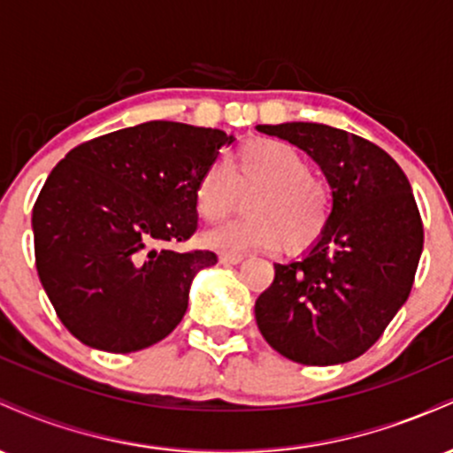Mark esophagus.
I'll return each instance as SVG.
<instances>
[{
	"mask_svg": "<svg viewBox=\"0 0 453 453\" xmlns=\"http://www.w3.org/2000/svg\"><path fill=\"white\" fill-rule=\"evenodd\" d=\"M219 262L226 264V266H227V264H241L242 256H221Z\"/></svg>",
	"mask_w": 453,
	"mask_h": 453,
	"instance_id": "obj_1",
	"label": "esophagus"
}]
</instances>
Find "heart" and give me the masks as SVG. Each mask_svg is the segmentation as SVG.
Here are the masks:
<instances>
[{
  "label": "heart",
  "mask_w": 453,
  "mask_h": 453,
  "mask_svg": "<svg viewBox=\"0 0 453 453\" xmlns=\"http://www.w3.org/2000/svg\"><path fill=\"white\" fill-rule=\"evenodd\" d=\"M251 191L242 219L223 223L202 234V244L223 256L251 251H304L326 232L332 194L324 180L311 174V164L289 142L256 138L236 149L226 164H211L194 189L196 212L202 221L227 217L238 196Z\"/></svg>",
  "instance_id": "1"
}]
</instances>
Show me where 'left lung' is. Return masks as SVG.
<instances>
[{"label": "left lung", "instance_id": "1", "mask_svg": "<svg viewBox=\"0 0 453 453\" xmlns=\"http://www.w3.org/2000/svg\"><path fill=\"white\" fill-rule=\"evenodd\" d=\"M303 149L332 189L326 232L298 259L274 264L256 300L273 349L306 366H334L375 345L407 303L424 249L409 179L383 149L321 123L257 126Z\"/></svg>", "mask_w": 453, "mask_h": 453}]
</instances>
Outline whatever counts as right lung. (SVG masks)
<instances>
[{
  "instance_id": "add662e5",
  "label": "right lung",
  "mask_w": 453,
  "mask_h": 453,
  "mask_svg": "<svg viewBox=\"0 0 453 453\" xmlns=\"http://www.w3.org/2000/svg\"><path fill=\"white\" fill-rule=\"evenodd\" d=\"M234 136L149 121L72 149L31 215L35 268L55 313L82 345L132 353L183 319L211 251L179 253L197 227L194 189Z\"/></svg>"
}]
</instances>
